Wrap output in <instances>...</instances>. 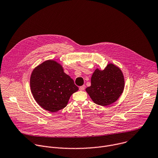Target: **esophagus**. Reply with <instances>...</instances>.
<instances>
[{
    "label": "esophagus",
    "instance_id": "obj_1",
    "mask_svg": "<svg viewBox=\"0 0 158 158\" xmlns=\"http://www.w3.org/2000/svg\"><path fill=\"white\" fill-rule=\"evenodd\" d=\"M85 85H83V86H81L79 87V89L80 91H83L85 90Z\"/></svg>",
    "mask_w": 158,
    "mask_h": 158
}]
</instances>
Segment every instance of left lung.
<instances>
[{
    "label": "left lung",
    "instance_id": "1",
    "mask_svg": "<svg viewBox=\"0 0 158 158\" xmlns=\"http://www.w3.org/2000/svg\"><path fill=\"white\" fill-rule=\"evenodd\" d=\"M124 77L121 70L110 64L103 70L97 69L91 78V86L86 88L94 103L108 106L116 102L123 91Z\"/></svg>",
    "mask_w": 158,
    "mask_h": 158
}]
</instances>
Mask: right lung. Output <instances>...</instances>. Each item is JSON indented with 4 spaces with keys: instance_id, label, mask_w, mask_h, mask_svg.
<instances>
[{
    "instance_id": "1",
    "label": "right lung",
    "mask_w": 158,
    "mask_h": 158,
    "mask_svg": "<svg viewBox=\"0 0 158 158\" xmlns=\"http://www.w3.org/2000/svg\"><path fill=\"white\" fill-rule=\"evenodd\" d=\"M30 89L37 103L52 113L64 108L72 94L78 90L62 67L52 60L44 61L34 70Z\"/></svg>"
}]
</instances>
